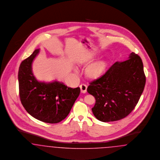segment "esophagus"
Here are the masks:
<instances>
[{"mask_svg":"<svg viewBox=\"0 0 160 160\" xmlns=\"http://www.w3.org/2000/svg\"><path fill=\"white\" fill-rule=\"evenodd\" d=\"M80 88H81V92H82V93H85V92H87V86L85 84L82 83V84H81V85H80Z\"/></svg>","mask_w":160,"mask_h":160,"instance_id":"obj_1","label":"esophagus"}]
</instances>
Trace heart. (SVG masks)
<instances>
[{
  "label": "heart",
  "instance_id": "b5f03b06",
  "mask_svg": "<svg viewBox=\"0 0 160 160\" xmlns=\"http://www.w3.org/2000/svg\"><path fill=\"white\" fill-rule=\"evenodd\" d=\"M108 62L106 60L102 59L91 64L85 70L87 77L90 79H97L101 77L106 71Z\"/></svg>",
  "mask_w": 160,
  "mask_h": 160
}]
</instances>
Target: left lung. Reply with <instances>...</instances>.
<instances>
[{
	"mask_svg": "<svg viewBox=\"0 0 160 160\" xmlns=\"http://www.w3.org/2000/svg\"><path fill=\"white\" fill-rule=\"evenodd\" d=\"M128 58L115 62L87 88L88 92L96 99L92 111L100 121H115L126 117L143 91L146 77L142 59L134 52Z\"/></svg>",
	"mask_w": 160,
	"mask_h": 160,
	"instance_id": "1",
	"label": "left lung"
}]
</instances>
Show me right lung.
I'll use <instances>...</instances> for the list:
<instances>
[{
	"label": "right lung",
	"mask_w": 160,
	"mask_h": 160,
	"mask_svg": "<svg viewBox=\"0 0 160 160\" xmlns=\"http://www.w3.org/2000/svg\"><path fill=\"white\" fill-rule=\"evenodd\" d=\"M39 52L35 49L21 62L18 70L19 94L21 103L33 117L42 122L56 124L70 111L80 94V88H72L57 81H38L32 72V62Z\"/></svg>",
	"instance_id": "add662e5"
}]
</instances>
